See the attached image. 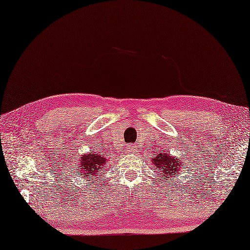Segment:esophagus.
<instances>
[{
    "label": "esophagus",
    "mask_w": 250,
    "mask_h": 250,
    "mask_svg": "<svg viewBox=\"0 0 250 250\" xmlns=\"http://www.w3.org/2000/svg\"><path fill=\"white\" fill-rule=\"evenodd\" d=\"M131 148H133V146H131Z\"/></svg>",
    "instance_id": "esophagus-1"
}]
</instances>
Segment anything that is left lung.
I'll list each match as a JSON object with an SVG mask.
<instances>
[{
    "instance_id": "1",
    "label": "left lung",
    "mask_w": 250,
    "mask_h": 250,
    "mask_svg": "<svg viewBox=\"0 0 250 250\" xmlns=\"http://www.w3.org/2000/svg\"><path fill=\"white\" fill-rule=\"evenodd\" d=\"M151 162L155 167L158 168V172L163 174L162 177L167 179L169 178V182H172L174 177L179 174L180 168L183 167L182 160L167 155V152L158 153L157 157L151 158Z\"/></svg>"
}]
</instances>
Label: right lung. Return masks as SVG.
I'll use <instances>...</instances> for the list:
<instances>
[{"mask_svg": "<svg viewBox=\"0 0 250 250\" xmlns=\"http://www.w3.org/2000/svg\"><path fill=\"white\" fill-rule=\"evenodd\" d=\"M107 163V158L101 155L99 152H90L87 155H83L79 158V163L77 164V169L81 173L83 178L97 179V176H100L102 171H104L105 164Z\"/></svg>", "mask_w": 250, "mask_h": 250, "instance_id": "right-lung-1", "label": "right lung"}]
</instances>
